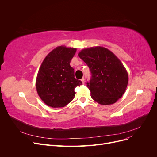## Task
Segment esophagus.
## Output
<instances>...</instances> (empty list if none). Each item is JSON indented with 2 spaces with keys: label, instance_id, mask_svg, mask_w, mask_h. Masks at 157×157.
<instances>
[{
  "label": "esophagus",
  "instance_id": "34e87169",
  "mask_svg": "<svg viewBox=\"0 0 157 157\" xmlns=\"http://www.w3.org/2000/svg\"><path fill=\"white\" fill-rule=\"evenodd\" d=\"M81 82H82V83L85 84V79H84V78H82V79H81Z\"/></svg>",
  "mask_w": 157,
  "mask_h": 157
}]
</instances>
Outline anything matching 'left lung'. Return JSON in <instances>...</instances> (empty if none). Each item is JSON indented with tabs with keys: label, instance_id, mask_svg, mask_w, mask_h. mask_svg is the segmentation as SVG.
Masks as SVG:
<instances>
[{
	"label": "left lung",
	"instance_id": "left-lung-1",
	"mask_svg": "<svg viewBox=\"0 0 157 157\" xmlns=\"http://www.w3.org/2000/svg\"><path fill=\"white\" fill-rule=\"evenodd\" d=\"M78 56L92 73L87 87L93 99L101 105L116 102L125 94L128 82L127 71L118 58L102 46L83 49Z\"/></svg>",
	"mask_w": 157,
	"mask_h": 157
}]
</instances>
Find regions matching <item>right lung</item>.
<instances>
[{"mask_svg": "<svg viewBox=\"0 0 157 157\" xmlns=\"http://www.w3.org/2000/svg\"><path fill=\"white\" fill-rule=\"evenodd\" d=\"M76 48L58 46L49 52L39 69L36 87L44 103L52 108H62L75 96L74 89L82 84L74 78L70 62Z\"/></svg>", "mask_w": 157, "mask_h": 157, "instance_id": "add662e5", "label": "right lung"}]
</instances>
